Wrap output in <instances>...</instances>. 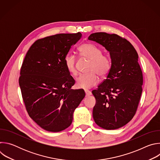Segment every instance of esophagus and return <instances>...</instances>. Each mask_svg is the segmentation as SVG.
<instances>
[{
	"mask_svg": "<svg viewBox=\"0 0 160 160\" xmlns=\"http://www.w3.org/2000/svg\"><path fill=\"white\" fill-rule=\"evenodd\" d=\"M85 92L86 96H88L92 95V93H91L90 91L88 90H85Z\"/></svg>",
	"mask_w": 160,
	"mask_h": 160,
	"instance_id": "1",
	"label": "esophagus"
}]
</instances>
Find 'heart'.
<instances>
[{"instance_id":"heart-1","label":"heart","mask_w":160,"mask_h":160,"mask_svg":"<svg viewBox=\"0 0 160 160\" xmlns=\"http://www.w3.org/2000/svg\"><path fill=\"white\" fill-rule=\"evenodd\" d=\"M80 56L90 61L89 67L90 73L80 75L76 79V85L78 88L87 89L95 86L99 82V77L105 78L109 73L111 68V62L109 58L102 55V50L95 45L90 43L82 44L78 49ZM77 59L73 54H68L64 59V64L68 72L71 75L77 74Z\"/></svg>"}]
</instances>
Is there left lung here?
<instances>
[{
    "mask_svg": "<svg viewBox=\"0 0 160 160\" xmlns=\"http://www.w3.org/2000/svg\"><path fill=\"white\" fill-rule=\"evenodd\" d=\"M88 39L105 48L111 60L106 79L92 92L96 100L93 118L102 128L118 129L132 119L141 96L143 77L138 54L128 40L116 34L94 33Z\"/></svg>",
    "mask_w": 160,
    "mask_h": 160,
    "instance_id": "8db88e82",
    "label": "left lung"
}]
</instances>
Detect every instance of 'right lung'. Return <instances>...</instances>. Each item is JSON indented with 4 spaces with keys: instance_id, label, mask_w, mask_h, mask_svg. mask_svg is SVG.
<instances>
[{
    "instance_id": "add662e5",
    "label": "right lung",
    "mask_w": 160,
    "mask_h": 160,
    "mask_svg": "<svg viewBox=\"0 0 160 160\" xmlns=\"http://www.w3.org/2000/svg\"><path fill=\"white\" fill-rule=\"evenodd\" d=\"M81 33H61L37 40L22 62L19 83L30 118L42 128L62 131L73 121L75 109L85 98L83 90H73L75 80L64 59Z\"/></svg>"
}]
</instances>
